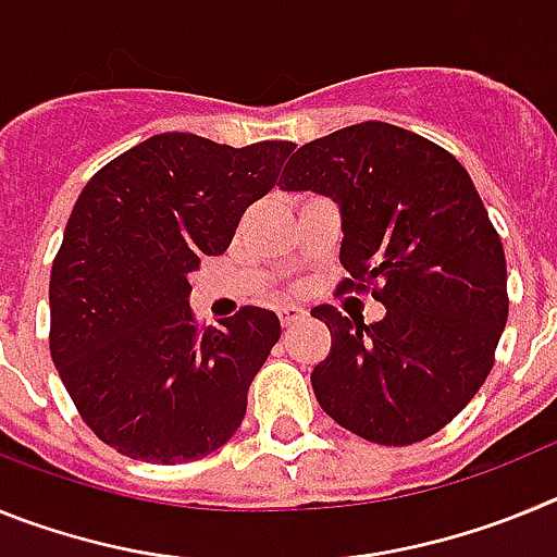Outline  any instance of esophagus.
Listing matches in <instances>:
<instances>
[{"label":"esophagus","mask_w":557,"mask_h":557,"mask_svg":"<svg viewBox=\"0 0 557 557\" xmlns=\"http://www.w3.org/2000/svg\"><path fill=\"white\" fill-rule=\"evenodd\" d=\"M278 318H282V326H295L307 318V309L301 307H282L278 309Z\"/></svg>","instance_id":"34e87169"}]
</instances>
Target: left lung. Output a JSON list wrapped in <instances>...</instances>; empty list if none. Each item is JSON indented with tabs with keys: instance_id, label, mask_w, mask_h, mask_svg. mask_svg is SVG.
Masks as SVG:
<instances>
[{
	"instance_id": "8db88e82",
	"label": "left lung",
	"mask_w": 557,
	"mask_h": 557,
	"mask_svg": "<svg viewBox=\"0 0 557 557\" xmlns=\"http://www.w3.org/2000/svg\"><path fill=\"white\" fill-rule=\"evenodd\" d=\"M278 186L339 206V293H366L385 318L312 309L332 348L312 371L318 405L382 446L444 430L494 368L508 323L505 250L469 172L444 147L387 122H359L298 147Z\"/></svg>"
}]
</instances>
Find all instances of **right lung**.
I'll return each mask as SVG.
<instances>
[{
    "label": "right lung",
    "mask_w": 557,
    "mask_h": 557,
    "mask_svg": "<svg viewBox=\"0 0 557 557\" xmlns=\"http://www.w3.org/2000/svg\"><path fill=\"white\" fill-rule=\"evenodd\" d=\"M293 147L159 133L81 191L49 275V351L83 421L120 455L200 460L243 424L282 323L243 307L200 329L186 275L228 248Z\"/></svg>",
    "instance_id": "obj_1"
}]
</instances>
